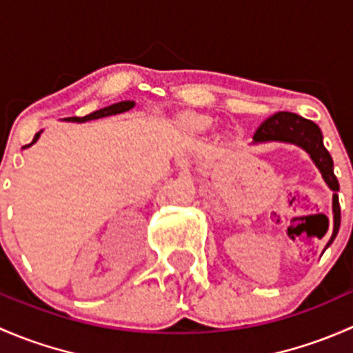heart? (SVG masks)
Instances as JSON below:
<instances>
[{
  "label": "heart",
  "mask_w": 353,
  "mask_h": 353,
  "mask_svg": "<svg viewBox=\"0 0 353 353\" xmlns=\"http://www.w3.org/2000/svg\"><path fill=\"white\" fill-rule=\"evenodd\" d=\"M188 124H190L193 130H205V128L208 126V124H206L203 119H190V123Z\"/></svg>",
  "instance_id": "b5f03b06"
}]
</instances>
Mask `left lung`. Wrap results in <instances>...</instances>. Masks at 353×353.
Listing matches in <instances>:
<instances>
[{
  "mask_svg": "<svg viewBox=\"0 0 353 353\" xmlns=\"http://www.w3.org/2000/svg\"><path fill=\"white\" fill-rule=\"evenodd\" d=\"M270 141L290 143L302 148L319 169L326 186L333 191V232H331L326 248L323 249V252H325L333 244L334 237L338 236L341 213L336 194L340 191V184H338L336 176L333 172V159H331L330 152L326 150L325 143H323L321 130H319L318 124L299 116V114L276 112L266 121H263V124L256 130L254 137H252V145L270 143Z\"/></svg>",
  "mask_w": 353,
  "mask_h": 353,
  "instance_id": "8db88e82",
  "label": "left lung"
}]
</instances>
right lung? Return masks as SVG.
Listing matches in <instances>:
<instances>
[{
	"label": "right lung",
	"mask_w": 353,
	"mask_h": 353,
	"mask_svg": "<svg viewBox=\"0 0 353 353\" xmlns=\"http://www.w3.org/2000/svg\"><path fill=\"white\" fill-rule=\"evenodd\" d=\"M134 101H123V102H117V104H110L108 108H102L99 110H94V112L87 114V116L83 117H65L63 121H68V123H87V121H94V119H101V117H108V116H116V114H123L126 112V110L133 109L134 108ZM42 131H39L37 134L34 137V140H32V143L25 145L23 148H28L32 147V145L35 143V141L39 140V137H41Z\"/></svg>",
	"instance_id": "obj_1"
}]
</instances>
